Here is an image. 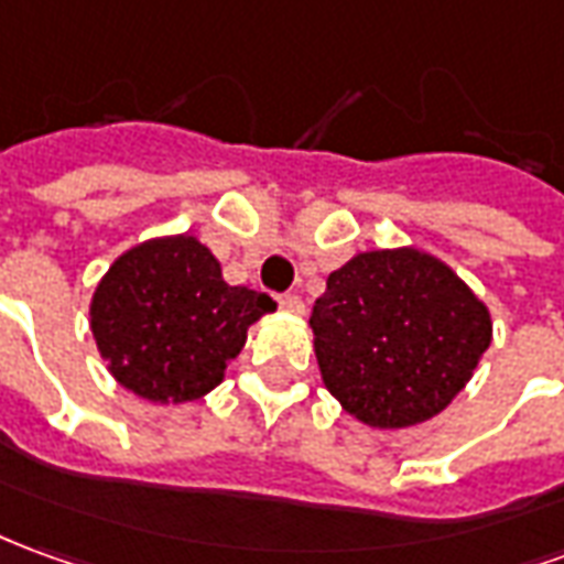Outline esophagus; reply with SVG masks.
Returning a JSON list of instances; mask_svg holds the SVG:
<instances>
[{"label":"esophagus","mask_w":564,"mask_h":564,"mask_svg":"<svg viewBox=\"0 0 564 564\" xmlns=\"http://www.w3.org/2000/svg\"><path fill=\"white\" fill-rule=\"evenodd\" d=\"M278 305H281V308L286 311V314H302V311H305V305H302V299H299V295H295V293L278 295Z\"/></svg>","instance_id":"1"}]
</instances>
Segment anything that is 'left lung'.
<instances>
[{"mask_svg": "<svg viewBox=\"0 0 564 564\" xmlns=\"http://www.w3.org/2000/svg\"><path fill=\"white\" fill-rule=\"evenodd\" d=\"M311 329L326 391L378 431L440 415L491 345L486 302L419 247L350 256L326 278Z\"/></svg>", "mask_w": 564, "mask_h": 564, "instance_id": "obj_1", "label": "left lung"}]
</instances>
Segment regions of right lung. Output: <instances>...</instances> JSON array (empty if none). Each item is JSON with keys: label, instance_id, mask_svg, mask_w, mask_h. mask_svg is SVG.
Here are the masks:
<instances>
[{"label": "right lung", "instance_id": "right-lung-1", "mask_svg": "<svg viewBox=\"0 0 564 564\" xmlns=\"http://www.w3.org/2000/svg\"><path fill=\"white\" fill-rule=\"evenodd\" d=\"M278 302L223 281L195 235H161L109 265L90 295V333L109 376L149 403H192L226 378L247 329Z\"/></svg>", "mask_w": 564, "mask_h": 564}]
</instances>
